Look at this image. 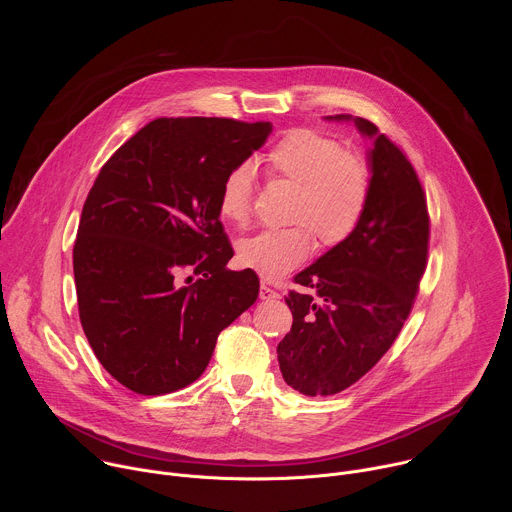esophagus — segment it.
I'll list each match as a JSON object with an SVG mask.
<instances>
[{"label":"esophagus","mask_w":512,"mask_h":512,"mask_svg":"<svg viewBox=\"0 0 512 512\" xmlns=\"http://www.w3.org/2000/svg\"><path fill=\"white\" fill-rule=\"evenodd\" d=\"M259 298H261L263 302H271V300H277V298H279V294H277L275 289H271L269 285L261 283V287H259Z\"/></svg>","instance_id":"1"}]
</instances>
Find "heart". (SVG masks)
Segmentation results:
<instances>
[{"label":"heart","mask_w":512,"mask_h":512,"mask_svg":"<svg viewBox=\"0 0 512 512\" xmlns=\"http://www.w3.org/2000/svg\"><path fill=\"white\" fill-rule=\"evenodd\" d=\"M265 168L296 184L287 229H267L239 241L237 261L263 279L296 269L312 251L314 235L324 247L342 243L360 223L371 196V170L360 156L322 131L300 127L279 137L263 158ZM253 172L235 166L218 190L216 208L223 221L245 225L251 214Z\"/></svg>","instance_id":"heart-1"}]
</instances>
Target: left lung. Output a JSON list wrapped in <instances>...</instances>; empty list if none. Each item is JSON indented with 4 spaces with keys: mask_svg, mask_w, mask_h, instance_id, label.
<instances>
[{
    "mask_svg": "<svg viewBox=\"0 0 512 512\" xmlns=\"http://www.w3.org/2000/svg\"><path fill=\"white\" fill-rule=\"evenodd\" d=\"M326 121H352L373 141L371 196L350 237L294 277L314 294L285 298L294 324L277 344L279 369L310 397L354 385L391 348L411 312L429 239L423 188L397 145L362 117Z\"/></svg>",
    "mask_w": 512,
    "mask_h": 512,
    "instance_id": "obj_1",
    "label": "left lung"
}]
</instances>
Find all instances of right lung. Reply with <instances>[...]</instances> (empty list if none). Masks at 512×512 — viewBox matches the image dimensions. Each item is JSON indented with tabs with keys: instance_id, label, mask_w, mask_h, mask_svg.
Here are the masks:
<instances>
[{
	"instance_id": "right-lung-1",
	"label": "right lung",
	"mask_w": 512,
	"mask_h": 512,
	"mask_svg": "<svg viewBox=\"0 0 512 512\" xmlns=\"http://www.w3.org/2000/svg\"><path fill=\"white\" fill-rule=\"evenodd\" d=\"M269 121L166 117L101 168L72 251L85 336L123 387L166 395L194 383L216 338L259 296L218 221L225 176L265 143ZM203 277L181 285V273Z\"/></svg>"
}]
</instances>
